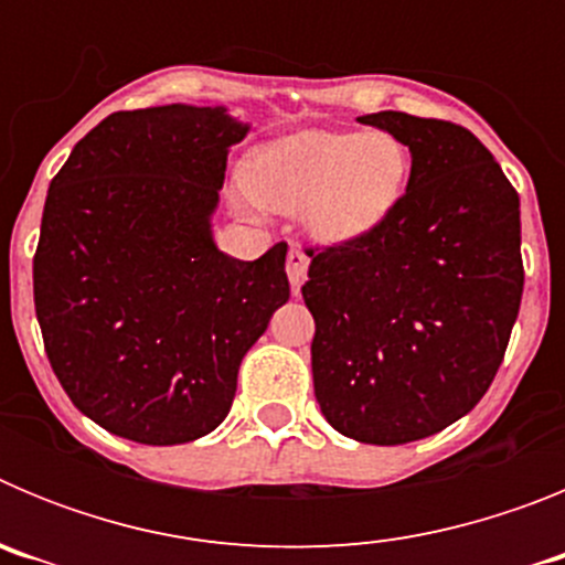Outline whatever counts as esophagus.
<instances>
[{
  "label": "esophagus",
  "mask_w": 565,
  "mask_h": 565,
  "mask_svg": "<svg viewBox=\"0 0 565 565\" xmlns=\"http://www.w3.org/2000/svg\"><path fill=\"white\" fill-rule=\"evenodd\" d=\"M286 271H288V282H291L294 294H297L299 286H302V282H306V277H308V257L299 252V248H291V252H288Z\"/></svg>",
  "instance_id": "obj_1"
}]
</instances>
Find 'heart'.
Returning a JSON list of instances; mask_svg holds the SVG:
<instances>
[{"instance_id":"b5f03b06","label":"heart","mask_w":565,"mask_h":565,"mask_svg":"<svg viewBox=\"0 0 565 565\" xmlns=\"http://www.w3.org/2000/svg\"><path fill=\"white\" fill-rule=\"evenodd\" d=\"M413 158L391 132L288 135L252 154L243 201L274 212H302L306 232L344 246L391 221L411 183Z\"/></svg>"}]
</instances>
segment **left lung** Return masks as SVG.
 <instances>
[{
  "label": "left lung",
  "mask_w": 565,
  "mask_h": 565,
  "mask_svg": "<svg viewBox=\"0 0 565 565\" xmlns=\"http://www.w3.org/2000/svg\"><path fill=\"white\" fill-rule=\"evenodd\" d=\"M359 121L411 149L407 194L371 237L308 248L302 299L322 416L393 447L450 427L495 379L523 294L521 201L458 124L393 109Z\"/></svg>",
  "instance_id": "1"
}]
</instances>
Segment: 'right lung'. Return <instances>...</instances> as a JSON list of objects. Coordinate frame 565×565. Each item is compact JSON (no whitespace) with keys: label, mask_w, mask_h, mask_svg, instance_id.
<instances>
[{"label":"right lung","mask_w":565,"mask_h":565,"mask_svg":"<svg viewBox=\"0 0 565 565\" xmlns=\"http://www.w3.org/2000/svg\"><path fill=\"white\" fill-rule=\"evenodd\" d=\"M226 107L107 115L50 181L33 302L70 402L113 436L186 444L228 416L237 371L288 302L286 243L259 259L214 246Z\"/></svg>","instance_id":"obj_1"}]
</instances>
